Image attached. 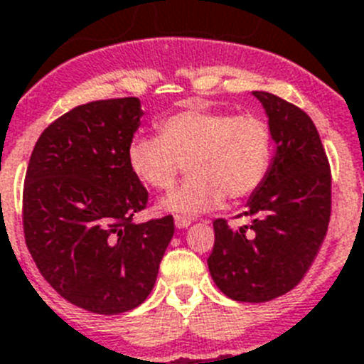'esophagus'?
Returning a JSON list of instances; mask_svg holds the SVG:
<instances>
[{"label": "esophagus", "instance_id": "esophagus-1", "mask_svg": "<svg viewBox=\"0 0 364 364\" xmlns=\"http://www.w3.org/2000/svg\"><path fill=\"white\" fill-rule=\"evenodd\" d=\"M189 224H191V218L178 217V215H176V217H175V226L178 228V230H184V228H188Z\"/></svg>", "mask_w": 364, "mask_h": 364}]
</instances>
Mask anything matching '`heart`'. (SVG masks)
<instances>
[{
  "mask_svg": "<svg viewBox=\"0 0 364 364\" xmlns=\"http://www.w3.org/2000/svg\"><path fill=\"white\" fill-rule=\"evenodd\" d=\"M159 136H134L127 164L144 186L167 191L188 164L191 178L162 198L160 208L178 217L211 211L224 197L250 198L264 184L273 159L268 122L255 114H237L188 107L162 118Z\"/></svg>",
  "mask_w": 364,
  "mask_h": 364,
  "instance_id": "obj_1",
  "label": "heart"
}]
</instances>
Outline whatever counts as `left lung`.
I'll list each match as a JSON object with an SVG mask.
<instances>
[{"label": "left lung", "mask_w": 364, "mask_h": 364, "mask_svg": "<svg viewBox=\"0 0 364 364\" xmlns=\"http://www.w3.org/2000/svg\"><path fill=\"white\" fill-rule=\"evenodd\" d=\"M264 105L277 153L247 202V226L213 222L208 266L218 290L240 302H266L299 284L319 252L332 213V171L317 127L297 105L253 91Z\"/></svg>", "instance_id": "1"}]
</instances>
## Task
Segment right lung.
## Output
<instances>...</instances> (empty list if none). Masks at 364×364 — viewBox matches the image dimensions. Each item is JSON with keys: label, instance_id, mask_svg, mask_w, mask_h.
Returning a JSON list of instances; mask_svg holds the SVG:
<instances>
[{"label": "right lung", "instance_id": "right-lung-1", "mask_svg": "<svg viewBox=\"0 0 364 364\" xmlns=\"http://www.w3.org/2000/svg\"><path fill=\"white\" fill-rule=\"evenodd\" d=\"M140 100H96L56 118L38 138L23 184L25 244L45 281L76 306L117 315L153 290L173 215L134 224L149 193L127 146Z\"/></svg>", "mask_w": 364, "mask_h": 364}]
</instances>
